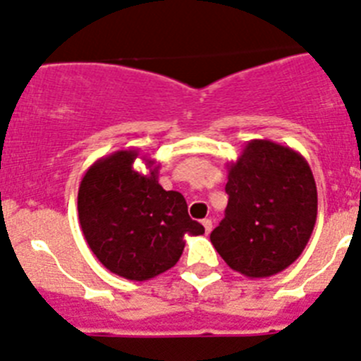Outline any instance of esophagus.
<instances>
[{
	"instance_id": "34e87169",
	"label": "esophagus",
	"mask_w": 361,
	"mask_h": 361,
	"mask_svg": "<svg viewBox=\"0 0 361 361\" xmlns=\"http://www.w3.org/2000/svg\"><path fill=\"white\" fill-rule=\"evenodd\" d=\"M202 225L203 227H205V233L209 234L212 231V221L209 218H205V219H202Z\"/></svg>"
}]
</instances>
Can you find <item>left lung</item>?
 Segmentation results:
<instances>
[{"label": "left lung", "mask_w": 361, "mask_h": 361, "mask_svg": "<svg viewBox=\"0 0 361 361\" xmlns=\"http://www.w3.org/2000/svg\"><path fill=\"white\" fill-rule=\"evenodd\" d=\"M227 169L228 203L211 233L212 245L249 278L285 271L305 249L318 214L309 163L290 147L252 140Z\"/></svg>", "instance_id": "left-lung-1"}]
</instances>
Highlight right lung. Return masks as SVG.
<instances>
[{
  "instance_id": "add662e5",
  "label": "right lung",
  "mask_w": 361,
  "mask_h": 361,
  "mask_svg": "<svg viewBox=\"0 0 361 361\" xmlns=\"http://www.w3.org/2000/svg\"><path fill=\"white\" fill-rule=\"evenodd\" d=\"M137 150H116L94 161L78 190V214L87 243L114 274L145 281L174 267L185 236L205 233L187 202L158 183L159 163L143 156L149 172L134 169Z\"/></svg>"
}]
</instances>
